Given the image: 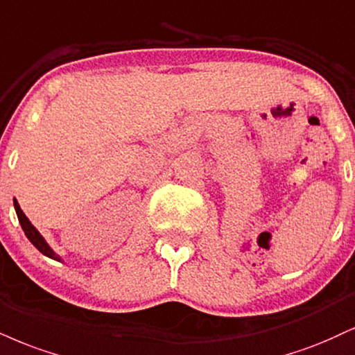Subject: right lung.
<instances>
[{"label":"right lung","mask_w":355,"mask_h":355,"mask_svg":"<svg viewBox=\"0 0 355 355\" xmlns=\"http://www.w3.org/2000/svg\"><path fill=\"white\" fill-rule=\"evenodd\" d=\"M15 208H16V213H18V220H19V223H21V228L24 230V234H26V236H28V240L31 241L33 245L36 246L37 250H40L44 256H48V258H53V259H55V261H61V259H59V256L55 254L54 251L49 248L48 243L44 241V238L41 236L40 232H37V230L31 225V221L26 218V215H24L23 210H21L19 205H18V202H16V200H15Z\"/></svg>","instance_id":"right-lung-1"}]
</instances>
